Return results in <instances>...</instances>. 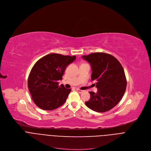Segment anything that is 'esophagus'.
<instances>
[{"label": "esophagus", "mask_w": 151, "mask_h": 151, "mask_svg": "<svg viewBox=\"0 0 151 151\" xmlns=\"http://www.w3.org/2000/svg\"><path fill=\"white\" fill-rule=\"evenodd\" d=\"M76 91L79 93H82L84 91L83 90H79V89H76Z\"/></svg>", "instance_id": "obj_1"}]
</instances>
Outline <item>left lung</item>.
Instances as JSON below:
<instances>
[{"instance_id": "left-lung-1", "label": "left lung", "mask_w": 151, "mask_h": 151, "mask_svg": "<svg viewBox=\"0 0 151 151\" xmlns=\"http://www.w3.org/2000/svg\"><path fill=\"white\" fill-rule=\"evenodd\" d=\"M82 58L90 63L91 80L97 88V93L90 92V99L85 104L97 112H107L121 100L126 90L127 79L119 61L113 55L104 52L91 53Z\"/></svg>"}]
</instances>
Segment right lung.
<instances>
[{"instance_id":"add662e5","label":"right lung","mask_w":151,"mask_h":151,"mask_svg":"<svg viewBox=\"0 0 151 151\" xmlns=\"http://www.w3.org/2000/svg\"><path fill=\"white\" fill-rule=\"evenodd\" d=\"M76 56L50 54L39 59L32 68L28 87L34 103L43 110L52 111L63 105L71 91L58 81Z\"/></svg>"}]
</instances>
